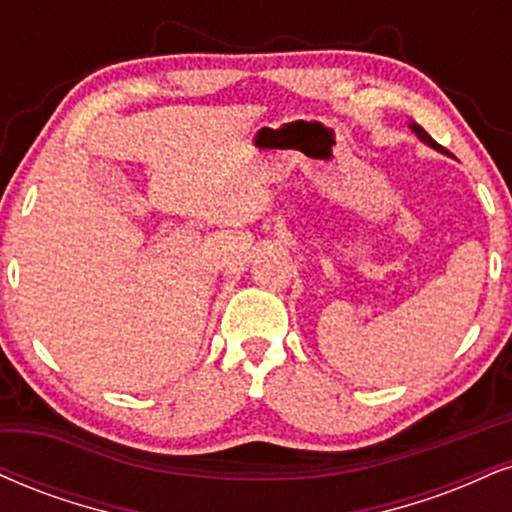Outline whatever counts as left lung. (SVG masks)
<instances>
[{"mask_svg": "<svg viewBox=\"0 0 512 512\" xmlns=\"http://www.w3.org/2000/svg\"><path fill=\"white\" fill-rule=\"evenodd\" d=\"M410 131H412V133H415V135H417V138H420L424 145H429V147H434V150H439V152H443V147H441V145H436V140H432V135H429L427 131H424V128H422V126H417V123H415V121H412V123H410Z\"/></svg>", "mask_w": 512, "mask_h": 512, "instance_id": "1", "label": "left lung"}]
</instances>
